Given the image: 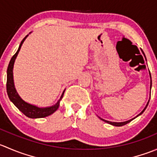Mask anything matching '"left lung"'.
<instances>
[{
    "instance_id": "obj_1",
    "label": "left lung",
    "mask_w": 157,
    "mask_h": 157,
    "mask_svg": "<svg viewBox=\"0 0 157 157\" xmlns=\"http://www.w3.org/2000/svg\"><path fill=\"white\" fill-rule=\"evenodd\" d=\"M149 74H150V90H151V87H152V80H151V74H150V71H149ZM150 99H149V100H148V102H147V103L146 106L144 107V109H143V111H142V112H140V114H138V115H137V116H136V117H134V118H132V119H130V120H128V121H123V122H114V121H107V120L102 119V118H101L100 117H99V118H100L101 120H102V121H105V122L108 123V124H112V125H113V126H117V127H120V126H123V125H124V124H128V123H129L130 121H132L133 119H134V118H137V117H138L139 115H141L142 113H143L144 112V111H145V109H147V105H148V103H149V101H150Z\"/></svg>"
}]
</instances>
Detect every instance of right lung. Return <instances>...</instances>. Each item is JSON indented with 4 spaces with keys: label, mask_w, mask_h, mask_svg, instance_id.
<instances>
[{
    "label": "right lung",
    "mask_w": 157,
    "mask_h": 157,
    "mask_svg": "<svg viewBox=\"0 0 157 157\" xmlns=\"http://www.w3.org/2000/svg\"><path fill=\"white\" fill-rule=\"evenodd\" d=\"M30 33H29V34ZM28 36H29V35H27V36L22 40L21 43L20 44V46H19L18 48V50L16 52L15 55L12 57V58L10 59V63H9V65L7 71V95H8V97L9 99H10V100L14 104V105H15L20 112H23L26 116L29 117L30 118H45V117H47L48 116V115L53 114L54 112L58 109V107H59L60 105V102H61V99H62L63 96H64V93L65 90L63 91L62 94H61V97L58 99V102H57L55 105H52V106L39 107L37 106V105H33V104H30L29 102H26V101L23 100V99L20 97V96L19 95V93H17V90H16L15 85H14L13 72V65L16 58H17L19 52H20V48H21L22 45H23V43L24 42V41L26 40V38L28 37Z\"/></svg>",
    "instance_id": "obj_1"
}]
</instances>
